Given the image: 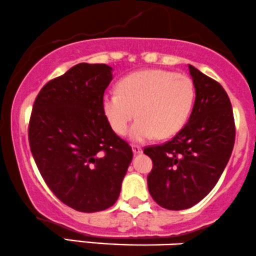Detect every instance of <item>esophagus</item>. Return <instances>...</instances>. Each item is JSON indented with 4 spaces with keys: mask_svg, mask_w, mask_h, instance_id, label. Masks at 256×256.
Instances as JSON below:
<instances>
[{
    "mask_svg": "<svg viewBox=\"0 0 256 256\" xmlns=\"http://www.w3.org/2000/svg\"><path fill=\"white\" fill-rule=\"evenodd\" d=\"M132 150H133L134 154H139V153L142 152V148H141V146L139 145H133L132 146Z\"/></svg>",
    "mask_w": 256,
    "mask_h": 256,
    "instance_id": "1",
    "label": "esophagus"
}]
</instances>
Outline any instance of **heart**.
<instances>
[{
  "instance_id": "b5f03b06",
  "label": "heart",
  "mask_w": 256,
  "mask_h": 256,
  "mask_svg": "<svg viewBox=\"0 0 256 256\" xmlns=\"http://www.w3.org/2000/svg\"><path fill=\"white\" fill-rule=\"evenodd\" d=\"M194 98V84L188 75L146 69L123 78L117 92L105 93L102 106L111 128L120 135L127 133L135 115L139 117L130 136L142 141L156 134L169 138L178 133L190 115Z\"/></svg>"
}]
</instances>
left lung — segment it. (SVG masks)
<instances>
[{"label": "left lung", "mask_w": 256, "mask_h": 256, "mask_svg": "<svg viewBox=\"0 0 256 256\" xmlns=\"http://www.w3.org/2000/svg\"><path fill=\"white\" fill-rule=\"evenodd\" d=\"M195 102L188 123L163 145L145 147L153 162L148 192L159 206L180 211L196 205L217 184L235 144V120L219 82L189 64Z\"/></svg>", "instance_id": "1"}]
</instances>
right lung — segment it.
I'll list each match as a JSON object with an SVG mask.
<instances>
[{
  "instance_id": "1",
  "label": "right lung",
  "mask_w": 256,
  "mask_h": 256,
  "mask_svg": "<svg viewBox=\"0 0 256 256\" xmlns=\"http://www.w3.org/2000/svg\"><path fill=\"white\" fill-rule=\"evenodd\" d=\"M111 72L106 64L74 66L45 84L30 118V147L39 172L63 204L80 212L116 202L133 158L102 106Z\"/></svg>"
}]
</instances>
